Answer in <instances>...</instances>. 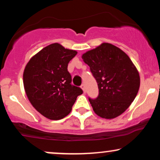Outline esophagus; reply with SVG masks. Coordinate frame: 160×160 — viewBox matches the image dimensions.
<instances>
[{"label": "esophagus", "mask_w": 160, "mask_h": 160, "mask_svg": "<svg viewBox=\"0 0 160 160\" xmlns=\"http://www.w3.org/2000/svg\"><path fill=\"white\" fill-rule=\"evenodd\" d=\"M80 87H81V88L82 89V91H83V92L84 93H86V86H85V84H83L82 83L81 86H80Z\"/></svg>", "instance_id": "34e87169"}]
</instances>
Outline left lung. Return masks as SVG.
<instances>
[{
  "label": "left lung",
  "instance_id": "left-lung-1",
  "mask_svg": "<svg viewBox=\"0 0 160 160\" xmlns=\"http://www.w3.org/2000/svg\"><path fill=\"white\" fill-rule=\"evenodd\" d=\"M98 86V96L88 98L95 112L112 119L122 114L135 99L140 86L137 69L124 51L103 43L82 54Z\"/></svg>",
  "mask_w": 160,
  "mask_h": 160
}]
</instances>
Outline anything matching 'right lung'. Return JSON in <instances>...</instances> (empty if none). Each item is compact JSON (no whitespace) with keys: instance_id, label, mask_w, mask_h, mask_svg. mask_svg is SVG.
Segmentation results:
<instances>
[{"instance_id":"1","label":"right lung","mask_w":160,"mask_h":160,"mask_svg":"<svg viewBox=\"0 0 160 160\" xmlns=\"http://www.w3.org/2000/svg\"><path fill=\"white\" fill-rule=\"evenodd\" d=\"M78 52L58 43L44 48L25 67L23 82L33 107L46 118L59 120L70 113L82 88L72 84L68 64Z\"/></svg>"}]
</instances>
